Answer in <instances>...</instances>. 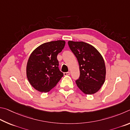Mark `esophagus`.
<instances>
[{
  "mask_svg": "<svg viewBox=\"0 0 130 130\" xmlns=\"http://www.w3.org/2000/svg\"><path fill=\"white\" fill-rule=\"evenodd\" d=\"M64 75H70V72H64Z\"/></svg>",
  "mask_w": 130,
  "mask_h": 130,
  "instance_id": "esophagus-1",
  "label": "esophagus"
}]
</instances>
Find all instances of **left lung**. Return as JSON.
I'll return each mask as SVG.
<instances>
[{
    "mask_svg": "<svg viewBox=\"0 0 130 130\" xmlns=\"http://www.w3.org/2000/svg\"><path fill=\"white\" fill-rule=\"evenodd\" d=\"M68 44L78 61L80 76L76 85L86 94H93L100 90L106 78V66L99 52L83 42L69 41Z\"/></svg>",
    "mask_w": 130,
    "mask_h": 130,
    "instance_id": "8db88e82",
    "label": "left lung"
}]
</instances>
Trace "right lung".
I'll list each match as a JSON object with an SVG mask.
<instances>
[{"instance_id":"obj_1","label":"right lung","mask_w":130,"mask_h":130,"mask_svg":"<svg viewBox=\"0 0 130 130\" xmlns=\"http://www.w3.org/2000/svg\"><path fill=\"white\" fill-rule=\"evenodd\" d=\"M65 41L56 40L41 44L32 52L27 64V79L31 86L42 92L50 91L63 73L59 69L57 55L62 51Z\"/></svg>"}]
</instances>
